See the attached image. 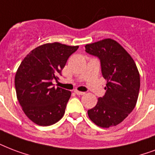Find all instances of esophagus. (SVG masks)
I'll return each instance as SVG.
<instances>
[{"label":"esophagus","instance_id":"esophagus-1","mask_svg":"<svg viewBox=\"0 0 155 155\" xmlns=\"http://www.w3.org/2000/svg\"><path fill=\"white\" fill-rule=\"evenodd\" d=\"M75 94H77V95H84V92H80V91H78V90H75Z\"/></svg>","mask_w":155,"mask_h":155}]
</instances>
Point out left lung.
<instances>
[{
  "label": "left lung",
  "mask_w": 155,
  "mask_h": 155,
  "mask_svg": "<svg viewBox=\"0 0 155 155\" xmlns=\"http://www.w3.org/2000/svg\"><path fill=\"white\" fill-rule=\"evenodd\" d=\"M88 54L97 57L106 80V93L88 110L89 119L101 127L119 124L133 111L140 89V75L130 54L120 44L105 39L85 45Z\"/></svg>",
  "instance_id": "left-lung-1"
}]
</instances>
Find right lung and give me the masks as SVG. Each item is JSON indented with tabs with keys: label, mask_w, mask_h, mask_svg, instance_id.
Here are the masks:
<instances>
[{
	"label": "right lung",
	"mask_w": 155,
	"mask_h": 155,
	"mask_svg": "<svg viewBox=\"0 0 155 155\" xmlns=\"http://www.w3.org/2000/svg\"><path fill=\"white\" fill-rule=\"evenodd\" d=\"M79 46L45 44L30 52L22 60L15 79L17 98L22 110L32 122L49 126L61 120L71 93L55 88L69 57Z\"/></svg>",
	"instance_id": "add662e5"
}]
</instances>
